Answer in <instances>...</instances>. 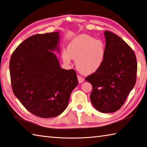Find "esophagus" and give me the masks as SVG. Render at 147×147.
<instances>
[{"mask_svg": "<svg viewBox=\"0 0 147 147\" xmlns=\"http://www.w3.org/2000/svg\"><path fill=\"white\" fill-rule=\"evenodd\" d=\"M78 82L80 84H82V83H83L84 81V78H82L81 76H79V75L78 76Z\"/></svg>", "mask_w": 147, "mask_h": 147, "instance_id": "obj_1", "label": "esophagus"}]
</instances>
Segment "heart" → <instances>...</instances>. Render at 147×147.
Masks as SVG:
<instances>
[{"label":"heart","mask_w":147,"mask_h":147,"mask_svg":"<svg viewBox=\"0 0 147 147\" xmlns=\"http://www.w3.org/2000/svg\"><path fill=\"white\" fill-rule=\"evenodd\" d=\"M72 58L76 59L79 71L84 74L96 71L105 58V48L102 42L87 34H82L74 38L63 54V61L70 63Z\"/></svg>","instance_id":"1"}]
</instances>
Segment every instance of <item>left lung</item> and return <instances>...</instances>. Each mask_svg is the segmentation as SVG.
Returning a JSON list of instances; mask_svg holds the SVG:
<instances>
[{
	"instance_id": "obj_1",
	"label": "left lung",
	"mask_w": 147,
	"mask_h": 147,
	"mask_svg": "<svg viewBox=\"0 0 147 147\" xmlns=\"http://www.w3.org/2000/svg\"><path fill=\"white\" fill-rule=\"evenodd\" d=\"M105 58L100 67L85 80L92 90L90 98L100 113H111L121 107L136 81L137 60L133 50L119 36L104 32Z\"/></svg>"
}]
</instances>
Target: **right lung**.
<instances>
[{
	"label": "right lung",
	"mask_w": 147,
	"mask_h": 147,
	"mask_svg": "<svg viewBox=\"0 0 147 147\" xmlns=\"http://www.w3.org/2000/svg\"><path fill=\"white\" fill-rule=\"evenodd\" d=\"M59 32L37 34L22 42L9 61L13 93L34 115L49 118L60 115L78 84L76 71L60 67Z\"/></svg>",
	"instance_id": "obj_1"
}]
</instances>
